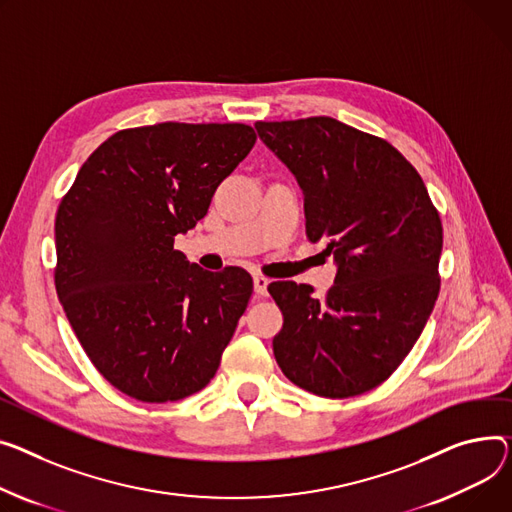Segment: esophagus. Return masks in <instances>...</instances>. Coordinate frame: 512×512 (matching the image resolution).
<instances>
[{
    "instance_id": "esophagus-1",
    "label": "esophagus",
    "mask_w": 512,
    "mask_h": 512,
    "mask_svg": "<svg viewBox=\"0 0 512 512\" xmlns=\"http://www.w3.org/2000/svg\"><path fill=\"white\" fill-rule=\"evenodd\" d=\"M253 284H255V294H257V296H267V286H269V280H267L265 276H255Z\"/></svg>"
}]
</instances>
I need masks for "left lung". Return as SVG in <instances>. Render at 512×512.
Returning <instances> with one entry per match:
<instances>
[{"label":"left lung","mask_w":512,"mask_h":512,"mask_svg":"<svg viewBox=\"0 0 512 512\" xmlns=\"http://www.w3.org/2000/svg\"><path fill=\"white\" fill-rule=\"evenodd\" d=\"M304 193L306 238H327L335 284L267 286L284 315L274 356L286 379L346 399L385 383L440 292L442 222L418 170L387 140L331 117L257 121Z\"/></svg>","instance_id":"8db88e82"}]
</instances>
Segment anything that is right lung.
Returning <instances> with one entry per match:
<instances>
[{
	"label": "right lung",
	"instance_id": "1",
	"mask_svg": "<svg viewBox=\"0 0 512 512\" xmlns=\"http://www.w3.org/2000/svg\"><path fill=\"white\" fill-rule=\"evenodd\" d=\"M255 140L245 123L121 129L61 197L55 290L86 356L121 393L166 403L214 379L253 278L189 265L175 236L208 214Z\"/></svg>",
	"mask_w": 512,
	"mask_h": 512
}]
</instances>
